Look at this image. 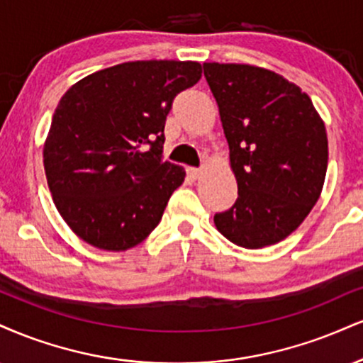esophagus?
I'll return each instance as SVG.
<instances>
[{
	"label": "esophagus",
	"mask_w": 363,
	"mask_h": 363,
	"mask_svg": "<svg viewBox=\"0 0 363 363\" xmlns=\"http://www.w3.org/2000/svg\"><path fill=\"white\" fill-rule=\"evenodd\" d=\"M187 176L193 179V181H196V179H199V176H201V170L194 169V167H189V169H187Z\"/></svg>",
	"instance_id": "obj_1"
}]
</instances>
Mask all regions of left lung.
<instances>
[{
    "label": "left lung",
    "mask_w": 363,
    "mask_h": 363,
    "mask_svg": "<svg viewBox=\"0 0 363 363\" xmlns=\"http://www.w3.org/2000/svg\"><path fill=\"white\" fill-rule=\"evenodd\" d=\"M230 147L238 199L215 215L235 245L264 248L289 237L320 199L328 167L325 121L281 74L248 64L204 62Z\"/></svg>",
    "instance_id": "obj_1"
}]
</instances>
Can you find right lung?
<instances>
[{"label": "right lung", "mask_w": 363, "mask_h": 363, "mask_svg": "<svg viewBox=\"0 0 363 363\" xmlns=\"http://www.w3.org/2000/svg\"><path fill=\"white\" fill-rule=\"evenodd\" d=\"M201 79L193 60H133L93 72L57 104L43 167L57 211L99 250L125 252L159 225L184 182L164 162V126L177 93Z\"/></svg>", "instance_id": "obj_1"}]
</instances>
